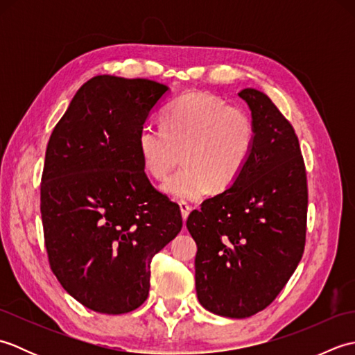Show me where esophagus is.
<instances>
[{"label":"esophagus","mask_w":355,"mask_h":355,"mask_svg":"<svg viewBox=\"0 0 355 355\" xmlns=\"http://www.w3.org/2000/svg\"><path fill=\"white\" fill-rule=\"evenodd\" d=\"M178 206H180V212H182V216H183V221H186L187 216H189V214H191L192 207L187 205V202H184V201H180Z\"/></svg>","instance_id":"obj_1"}]
</instances>
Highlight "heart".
Masks as SVG:
<instances>
[{
	"label": "heart",
	"mask_w": 355,
	"mask_h": 355,
	"mask_svg": "<svg viewBox=\"0 0 355 355\" xmlns=\"http://www.w3.org/2000/svg\"><path fill=\"white\" fill-rule=\"evenodd\" d=\"M250 112L209 93L191 92L164 108L162 126L143 125L137 134L141 164L163 180L183 155L184 168L162 191L173 200L197 201L212 189L224 192L243 175L256 145Z\"/></svg>",
	"instance_id": "1"
}]
</instances>
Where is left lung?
<instances>
[{
    "label": "left lung",
    "mask_w": 355,
    "mask_h": 355,
    "mask_svg": "<svg viewBox=\"0 0 355 355\" xmlns=\"http://www.w3.org/2000/svg\"><path fill=\"white\" fill-rule=\"evenodd\" d=\"M252 111L256 145L230 189L186 221L197 243L195 286L207 311L245 319L267 308L302 259L306 173L297 135L267 94L238 93Z\"/></svg>",
    "instance_id": "1"
}]
</instances>
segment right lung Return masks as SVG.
Wrapping results in <instances>:
<instances>
[{
  "label": "right lung",
  "instance_id": "right-lung-1",
  "mask_svg": "<svg viewBox=\"0 0 355 355\" xmlns=\"http://www.w3.org/2000/svg\"><path fill=\"white\" fill-rule=\"evenodd\" d=\"M168 92L149 79L96 76L50 135L41 183L49 262L65 291L97 313L145 302L150 261L183 227L137 149L139 130Z\"/></svg>",
  "mask_w": 355,
  "mask_h": 355
}]
</instances>
